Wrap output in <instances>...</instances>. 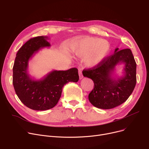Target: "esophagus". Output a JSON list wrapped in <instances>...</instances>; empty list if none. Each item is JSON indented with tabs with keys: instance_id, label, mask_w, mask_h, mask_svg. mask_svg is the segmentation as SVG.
I'll return each mask as SVG.
<instances>
[{
	"instance_id": "1",
	"label": "esophagus",
	"mask_w": 149,
	"mask_h": 149,
	"mask_svg": "<svg viewBox=\"0 0 149 149\" xmlns=\"http://www.w3.org/2000/svg\"><path fill=\"white\" fill-rule=\"evenodd\" d=\"M79 78H80V79H82L83 78V74H82V72H81V70H79Z\"/></svg>"
}]
</instances>
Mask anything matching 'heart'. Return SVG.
<instances>
[{"label": "heart", "mask_w": 149, "mask_h": 149, "mask_svg": "<svg viewBox=\"0 0 149 149\" xmlns=\"http://www.w3.org/2000/svg\"><path fill=\"white\" fill-rule=\"evenodd\" d=\"M71 50L77 57H84L86 65L93 68L99 65L107 57L111 51V45L101 38L88 37L73 42Z\"/></svg>", "instance_id": "obj_1"}]
</instances>
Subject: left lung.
Wrapping results in <instances>:
<instances>
[{"instance_id": "left-lung-1", "label": "left lung", "mask_w": 149, "mask_h": 149, "mask_svg": "<svg viewBox=\"0 0 149 149\" xmlns=\"http://www.w3.org/2000/svg\"><path fill=\"white\" fill-rule=\"evenodd\" d=\"M120 64L125 65L123 75L115 77V67ZM136 74V64L131 50L119 51L116 48L114 54L106 57L99 65L83 70V76L92 79L94 83L88 97L90 103L103 109H112L123 104L135 87Z\"/></svg>"}]
</instances>
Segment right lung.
<instances>
[{"label":"right lung","mask_w":149,"mask_h":149,"mask_svg":"<svg viewBox=\"0 0 149 149\" xmlns=\"http://www.w3.org/2000/svg\"><path fill=\"white\" fill-rule=\"evenodd\" d=\"M48 38L38 36L29 39L18 51L13 68V83L17 97L26 106L36 111L54 107L61 97L63 87L69 82L76 83L79 80L75 68L52 70L40 80L31 78L28 70L29 61L38 51L49 48Z\"/></svg>","instance_id":"add662e5"}]
</instances>
